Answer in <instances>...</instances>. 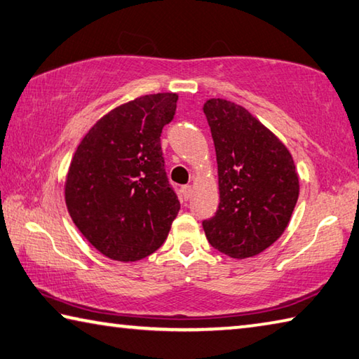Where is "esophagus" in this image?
I'll return each instance as SVG.
<instances>
[{"instance_id": "obj_1", "label": "esophagus", "mask_w": 359, "mask_h": 359, "mask_svg": "<svg viewBox=\"0 0 359 359\" xmlns=\"http://www.w3.org/2000/svg\"><path fill=\"white\" fill-rule=\"evenodd\" d=\"M191 194H193V187L191 185H185V187H182V196H184V199L185 201H188L191 198Z\"/></svg>"}]
</instances>
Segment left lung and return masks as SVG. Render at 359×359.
Returning a JSON list of instances; mask_svg holds the SVG:
<instances>
[{
  "label": "left lung",
  "mask_w": 359,
  "mask_h": 359,
  "mask_svg": "<svg viewBox=\"0 0 359 359\" xmlns=\"http://www.w3.org/2000/svg\"><path fill=\"white\" fill-rule=\"evenodd\" d=\"M218 163L219 204L202 221L210 245L231 257L262 252L283 236L298 201V174L281 141L243 107L205 102Z\"/></svg>",
  "instance_id": "8db88e82"
}]
</instances>
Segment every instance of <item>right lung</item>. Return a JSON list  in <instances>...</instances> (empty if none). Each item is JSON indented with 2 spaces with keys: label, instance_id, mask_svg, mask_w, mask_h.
Returning a JSON list of instances; mask_svg holds the SVG:
<instances>
[{
  "label": "right lung",
  "instance_id": "add662e5",
  "mask_svg": "<svg viewBox=\"0 0 359 359\" xmlns=\"http://www.w3.org/2000/svg\"><path fill=\"white\" fill-rule=\"evenodd\" d=\"M177 99L172 93L154 94L114 108L89 130L70 163V217L109 259L133 262L151 256L180 210L160 142Z\"/></svg>",
  "mask_w": 359,
  "mask_h": 359
}]
</instances>
